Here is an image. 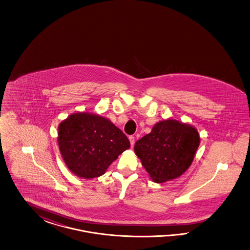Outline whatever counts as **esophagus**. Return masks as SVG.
Masks as SVG:
<instances>
[{
    "label": "esophagus",
    "instance_id": "1",
    "mask_svg": "<svg viewBox=\"0 0 250 250\" xmlns=\"http://www.w3.org/2000/svg\"><path fill=\"white\" fill-rule=\"evenodd\" d=\"M129 141H130V144H131V146L133 147L134 146V145H135V137L133 136H130L128 137Z\"/></svg>",
    "mask_w": 250,
    "mask_h": 250
}]
</instances>
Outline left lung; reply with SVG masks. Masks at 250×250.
<instances>
[{"label": "left lung", "mask_w": 250, "mask_h": 250, "mask_svg": "<svg viewBox=\"0 0 250 250\" xmlns=\"http://www.w3.org/2000/svg\"><path fill=\"white\" fill-rule=\"evenodd\" d=\"M199 145L195 127L167 119L157 123L134 148L152 181L162 183L179 178L189 168Z\"/></svg>", "instance_id": "obj_1"}]
</instances>
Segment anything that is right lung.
Wrapping results in <instances>:
<instances>
[{"label": "right lung", "instance_id": "1", "mask_svg": "<svg viewBox=\"0 0 250 250\" xmlns=\"http://www.w3.org/2000/svg\"><path fill=\"white\" fill-rule=\"evenodd\" d=\"M58 135L61 156L68 169L87 180L104 174L130 147L127 136L112 122L87 112L70 114L60 124Z\"/></svg>", "mask_w": 250, "mask_h": 250}]
</instances>
